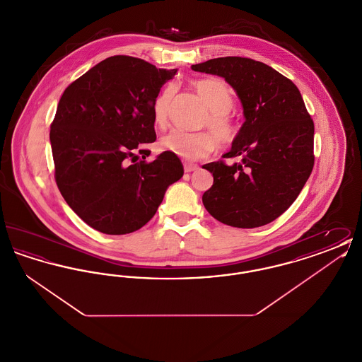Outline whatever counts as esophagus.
<instances>
[{
    "mask_svg": "<svg viewBox=\"0 0 362 362\" xmlns=\"http://www.w3.org/2000/svg\"><path fill=\"white\" fill-rule=\"evenodd\" d=\"M198 168V165L197 164H189V163H185V173H192V171H195Z\"/></svg>",
    "mask_w": 362,
    "mask_h": 362,
    "instance_id": "34e87169",
    "label": "esophagus"
}]
</instances>
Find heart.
<instances>
[{
	"label": "heart",
	"instance_id": "1",
	"mask_svg": "<svg viewBox=\"0 0 362 362\" xmlns=\"http://www.w3.org/2000/svg\"><path fill=\"white\" fill-rule=\"evenodd\" d=\"M192 88L209 108V114L202 121V127H206L211 133L173 130L160 139V144L165 151L187 161L206 157L218 145L223 148L230 146L239 133L236 122L230 115V110L235 105V98L225 80L221 77H206L194 81ZM173 95L175 88L167 86L161 90L153 104V119L156 126L161 129L168 123Z\"/></svg>",
	"mask_w": 362,
	"mask_h": 362
}]
</instances>
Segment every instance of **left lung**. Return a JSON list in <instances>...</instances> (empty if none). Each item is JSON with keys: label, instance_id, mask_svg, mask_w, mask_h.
I'll return each instance as SVG.
<instances>
[{"label": "left lung", "instance_id": "left-lung-1", "mask_svg": "<svg viewBox=\"0 0 362 362\" xmlns=\"http://www.w3.org/2000/svg\"><path fill=\"white\" fill-rule=\"evenodd\" d=\"M191 69L224 77L240 98L245 122L232 149L205 164L213 186L202 195L220 223L258 228L278 218L310 177L315 126L298 88L269 65L251 58L223 57Z\"/></svg>", "mask_w": 362, "mask_h": 362}]
</instances>
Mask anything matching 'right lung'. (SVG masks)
<instances>
[{
  "mask_svg": "<svg viewBox=\"0 0 362 362\" xmlns=\"http://www.w3.org/2000/svg\"><path fill=\"white\" fill-rule=\"evenodd\" d=\"M176 71L114 55L61 96L50 129L55 182L71 210L102 233L142 228L165 189L183 176L173 153L163 152L148 163L151 151L144 149L156 141V98Z\"/></svg>",
  "mask_w": 362,
  "mask_h": 362,
  "instance_id": "obj_1",
  "label": "right lung"
}]
</instances>
